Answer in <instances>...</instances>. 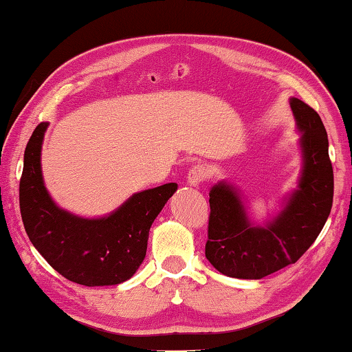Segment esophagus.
Here are the masks:
<instances>
[{"label":"esophagus","mask_w":352,"mask_h":352,"mask_svg":"<svg viewBox=\"0 0 352 352\" xmlns=\"http://www.w3.org/2000/svg\"><path fill=\"white\" fill-rule=\"evenodd\" d=\"M208 176V168L205 167L202 164H197L191 167V170L188 171V184L190 185H199L201 182H204L205 179Z\"/></svg>","instance_id":"obj_1"}]
</instances>
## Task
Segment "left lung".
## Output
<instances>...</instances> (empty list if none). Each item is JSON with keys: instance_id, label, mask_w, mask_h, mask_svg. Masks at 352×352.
Here are the masks:
<instances>
[{"instance_id": "1", "label": "left lung", "mask_w": 352, "mask_h": 352, "mask_svg": "<svg viewBox=\"0 0 352 352\" xmlns=\"http://www.w3.org/2000/svg\"><path fill=\"white\" fill-rule=\"evenodd\" d=\"M291 109L303 131V171L299 190L282 213L265 227H253L230 185L217 184L210 191L205 256L228 277L262 279L296 263L314 243L331 213L334 173L327 130L317 111L300 99H291Z\"/></svg>"}]
</instances>
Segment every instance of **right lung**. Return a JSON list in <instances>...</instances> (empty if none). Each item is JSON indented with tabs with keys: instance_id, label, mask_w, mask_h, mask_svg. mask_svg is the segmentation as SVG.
<instances>
[{
	"instance_id": "obj_1",
	"label": "right lung",
	"mask_w": 352,
	"mask_h": 352,
	"mask_svg": "<svg viewBox=\"0 0 352 352\" xmlns=\"http://www.w3.org/2000/svg\"><path fill=\"white\" fill-rule=\"evenodd\" d=\"M47 125L38 124L24 151L19 210L25 233L65 279L85 287L125 282L142 263L151 223L177 185L164 184L136 193L109 217L73 216L53 204L43 184L39 155Z\"/></svg>"
}]
</instances>
